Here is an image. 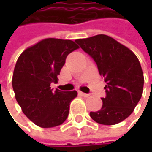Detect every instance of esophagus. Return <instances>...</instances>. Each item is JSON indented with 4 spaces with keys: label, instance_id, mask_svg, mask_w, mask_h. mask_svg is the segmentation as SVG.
Segmentation results:
<instances>
[{
    "label": "esophagus",
    "instance_id": "obj_1",
    "mask_svg": "<svg viewBox=\"0 0 152 152\" xmlns=\"http://www.w3.org/2000/svg\"><path fill=\"white\" fill-rule=\"evenodd\" d=\"M78 94H79L80 96H82V97H84V98H87V97L90 96L89 93H84V92H82V91H78Z\"/></svg>",
    "mask_w": 152,
    "mask_h": 152
}]
</instances>
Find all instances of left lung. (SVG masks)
<instances>
[{"label": "left lung", "mask_w": 152, "mask_h": 152, "mask_svg": "<svg viewBox=\"0 0 152 152\" xmlns=\"http://www.w3.org/2000/svg\"><path fill=\"white\" fill-rule=\"evenodd\" d=\"M79 46L96 62L106 83V97L99 111L90 116L103 125H114L128 118L141 99L143 75L136 54L104 34L76 39Z\"/></svg>", "instance_id": "left-lung-1"}]
</instances>
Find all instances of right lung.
I'll list each match as a JSON object with an SVG mask.
<instances>
[{
  "instance_id": "right-lung-1",
  "label": "right lung",
  "mask_w": 152,
  "mask_h": 152,
  "mask_svg": "<svg viewBox=\"0 0 152 152\" xmlns=\"http://www.w3.org/2000/svg\"><path fill=\"white\" fill-rule=\"evenodd\" d=\"M78 47L69 39H46L19 56L12 78L15 99L23 113L37 126L56 127L68 118L76 91H53L50 85L57 83L67 56Z\"/></svg>"
}]
</instances>
